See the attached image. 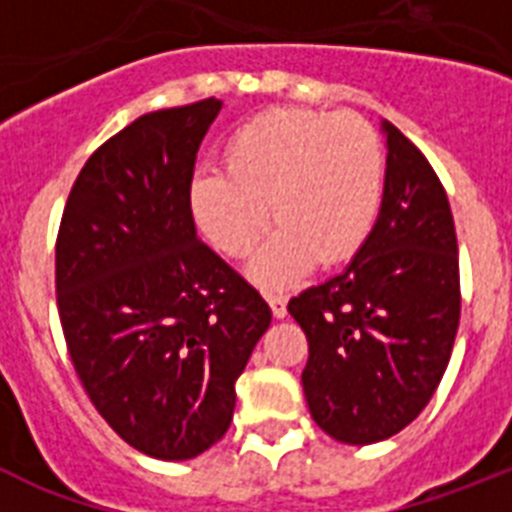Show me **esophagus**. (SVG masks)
I'll list each match as a JSON object with an SVG mask.
<instances>
[{
  "label": "esophagus",
  "instance_id": "1",
  "mask_svg": "<svg viewBox=\"0 0 512 512\" xmlns=\"http://www.w3.org/2000/svg\"><path fill=\"white\" fill-rule=\"evenodd\" d=\"M269 300L271 312H274V318H284L287 315V297L284 295H266Z\"/></svg>",
  "mask_w": 512,
  "mask_h": 512
}]
</instances>
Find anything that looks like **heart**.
<instances>
[{"label": "heart", "mask_w": 512, "mask_h": 512, "mask_svg": "<svg viewBox=\"0 0 512 512\" xmlns=\"http://www.w3.org/2000/svg\"><path fill=\"white\" fill-rule=\"evenodd\" d=\"M384 200V148L356 115L271 110L235 130L225 171L202 166L189 210L230 259L253 251L271 217L279 228L248 266L253 282L282 289L315 261L338 266L369 241Z\"/></svg>", "instance_id": "b5f03b06"}]
</instances>
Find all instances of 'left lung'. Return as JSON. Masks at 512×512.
<instances>
[{"label": "left lung", "mask_w": 512, "mask_h": 512, "mask_svg": "<svg viewBox=\"0 0 512 512\" xmlns=\"http://www.w3.org/2000/svg\"><path fill=\"white\" fill-rule=\"evenodd\" d=\"M379 220L351 264L287 305L305 330L307 408L328 436L366 446L413 423L436 392L459 328V248L428 158L382 120Z\"/></svg>", "instance_id": "obj_1"}]
</instances>
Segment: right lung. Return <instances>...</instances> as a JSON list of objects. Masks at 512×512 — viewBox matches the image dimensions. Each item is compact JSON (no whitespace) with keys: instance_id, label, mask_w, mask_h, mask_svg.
I'll return each mask as SVG.
<instances>
[{"instance_id":"1","label":"right lung","mask_w":512,"mask_h":512,"mask_svg":"<svg viewBox=\"0 0 512 512\" xmlns=\"http://www.w3.org/2000/svg\"><path fill=\"white\" fill-rule=\"evenodd\" d=\"M223 102L148 112L89 156L56 241V300L89 400L133 449L215 446L271 325L264 297L197 238L189 182Z\"/></svg>"}]
</instances>
